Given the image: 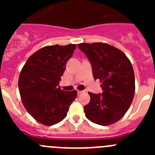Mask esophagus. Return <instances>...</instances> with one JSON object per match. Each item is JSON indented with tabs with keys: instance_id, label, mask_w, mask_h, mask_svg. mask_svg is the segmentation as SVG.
I'll use <instances>...</instances> for the list:
<instances>
[{
	"instance_id": "esophagus-1",
	"label": "esophagus",
	"mask_w": 155,
	"mask_h": 155,
	"mask_svg": "<svg viewBox=\"0 0 155 155\" xmlns=\"http://www.w3.org/2000/svg\"><path fill=\"white\" fill-rule=\"evenodd\" d=\"M83 92H84V91H79V90H78V94H81V93H83Z\"/></svg>"
}]
</instances>
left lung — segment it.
Listing matches in <instances>:
<instances>
[{
  "mask_svg": "<svg viewBox=\"0 0 155 155\" xmlns=\"http://www.w3.org/2000/svg\"><path fill=\"white\" fill-rule=\"evenodd\" d=\"M92 67L94 80L102 82V94L88 92L85 116L94 124L108 126L119 121L132 103L135 77L130 61L121 50L107 43H80Z\"/></svg>",
  "mask_w": 155,
  "mask_h": 155,
  "instance_id": "obj_1",
  "label": "left lung"
}]
</instances>
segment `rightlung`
Wrapping results in <instances>:
<instances>
[{
    "label": "right lung",
    "mask_w": 155,
    "mask_h": 155,
    "mask_svg": "<svg viewBox=\"0 0 155 155\" xmlns=\"http://www.w3.org/2000/svg\"><path fill=\"white\" fill-rule=\"evenodd\" d=\"M76 47V44L45 46L28 59L19 75L18 88L23 105L43 125L62 121L76 98L77 91H66L59 85L66 64Z\"/></svg>",
    "instance_id": "obj_1"
}]
</instances>
